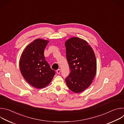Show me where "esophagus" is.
<instances>
[{
    "label": "esophagus",
    "instance_id": "1",
    "mask_svg": "<svg viewBox=\"0 0 124 124\" xmlns=\"http://www.w3.org/2000/svg\"><path fill=\"white\" fill-rule=\"evenodd\" d=\"M60 72H61V70H60V69H58V70H56V73H57L58 74H59L60 73Z\"/></svg>",
    "mask_w": 124,
    "mask_h": 124
}]
</instances>
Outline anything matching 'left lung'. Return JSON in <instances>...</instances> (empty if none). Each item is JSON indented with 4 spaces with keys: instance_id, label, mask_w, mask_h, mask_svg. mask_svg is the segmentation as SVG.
Wrapping results in <instances>:
<instances>
[{
    "instance_id": "1",
    "label": "left lung",
    "mask_w": 124,
    "mask_h": 124,
    "mask_svg": "<svg viewBox=\"0 0 124 124\" xmlns=\"http://www.w3.org/2000/svg\"><path fill=\"white\" fill-rule=\"evenodd\" d=\"M66 58L70 73L65 78L69 89L75 93L85 90L92 82L97 70L94 52L85 41L77 37L65 42Z\"/></svg>"
}]
</instances>
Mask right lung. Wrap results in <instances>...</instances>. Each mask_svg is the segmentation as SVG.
I'll return each instance as SVG.
<instances>
[{"label": "right lung", "mask_w": 124, "mask_h": 124, "mask_svg": "<svg viewBox=\"0 0 124 124\" xmlns=\"http://www.w3.org/2000/svg\"><path fill=\"white\" fill-rule=\"evenodd\" d=\"M48 43L40 39L34 40L25 47L20 60L23 76L29 84L38 89L48 85L55 74L44 56Z\"/></svg>", "instance_id": "right-lung-1"}]
</instances>
